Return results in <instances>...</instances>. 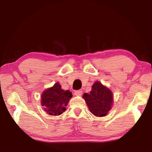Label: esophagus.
I'll use <instances>...</instances> for the list:
<instances>
[{"label": "esophagus", "mask_w": 152, "mask_h": 152, "mask_svg": "<svg viewBox=\"0 0 152 152\" xmlns=\"http://www.w3.org/2000/svg\"><path fill=\"white\" fill-rule=\"evenodd\" d=\"M74 94H75L76 96H81L82 94V91H80V90H78V91H76L74 92Z\"/></svg>", "instance_id": "34e87169"}]
</instances>
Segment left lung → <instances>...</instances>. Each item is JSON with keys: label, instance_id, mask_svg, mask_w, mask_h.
I'll use <instances>...</instances> for the list:
<instances>
[{"label": "left lung", "instance_id": "obj_1", "mask_svg": "<svg viewBox=\"0 0 152 152\" xmlns=\"http://www.w3.org/2000/svg\"><path fill=\"white\" fill-rule=\"evenodd\" d=\"M83 98L90 111L96 117L105 116L111 109L112 92L99 82H94L90 94L84 93Z\"/></svg>", "mask_w": 152, "mask_h": 152}]
</instances>
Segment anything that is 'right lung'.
<instances>
[{
  "label": "right lung",
  "instance_id": "obj_1",
  "mask_svg": "<svg viewBox=\"0 0 152 152\" xmlns=\"http://www.w3.org/2000/svg\"><path fill=\"white\" fill-rule=\"evenodd\" d=\"M72 94L70 91H64L59 82L46 90L42 95V105L50 115H60L66 110Z\"/></svg>",
  "mask_w": 152,
  "mask_h": 152
}]
</instances>
